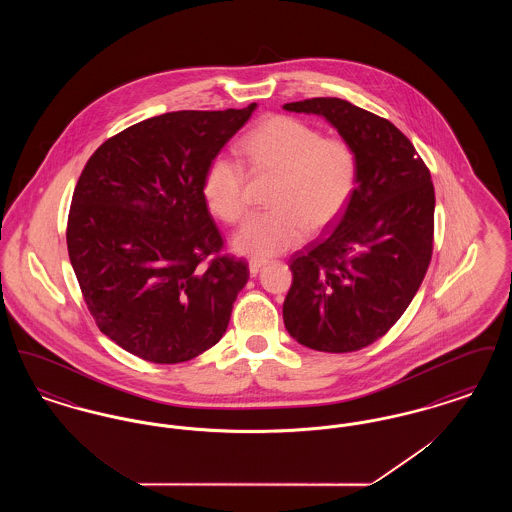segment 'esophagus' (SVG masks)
<instances>
[{
    "label": "esophagus",
    "mask_w": 512,
    "mask_h": 512,
    "mask_svg": "<svg viewBox=\"0 0 512 512\" xmlns=\"http://www.w3.org/2000/svg\"><path fill=\"white\" fill-rule=\"evenodd\" d=\"M265 265H267V261H257V259L249 261V274L257 276L261 272V268H265Z\"/></svg>",
    "instance_id": "esophagus-1"
}]
</instances>
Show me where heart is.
Listing matches in <instances>:
<instances>
[{
  "instance_id": "heart-1",
  "label": "heart",
  "mask_w": 512,
  "mask_h": 512,
  "mask_svg": "<svg viewBox=\"0 0 512 512\" xmlns=\"http://www.w3.org/2000/svg\"><path fill=\"white\" fill-rule=\"evenodd\" d=\"M240 151L253 171L278 172L268 203L274 207L253 215L234 236V249L253 259H268L301 244L307 228L318 232L340 219L357 182V157L341 138H322L305 122L272 115L251 128ZM244 169L238 161L217 155L203 178L209 209L238 222L247 211Z\"/></svg>"
}]
</instances>
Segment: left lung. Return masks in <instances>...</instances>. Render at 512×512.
<instances>
[{
	"label": "left lung",
	"mask_w": 512,
	"mask_h": 512,
	"mask_svg": "<svg viewBox=\"0 0 512 512\" xmlns=\"http://www.w3.org/2000/svg\"><path fill=\"white\" fill-rule=\"evenodd\" d=\"M330 122L357 157V182L322 240L292 257L284 324L293 340L349 353L382 338L432 259L436 195L428 167L390 121L338 98L284 105Z\"/></svg>",
	"instance_id": "1"
}]
</instances>
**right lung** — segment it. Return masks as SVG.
Here are the masks:
<instances>
[{"mask_svg":"<svg viewBox=\"0 0 512 512\" xmlns=\"http://www.w3.org/2000/svg\"><path fill=\"white\" fill-rule=\"evenodd\" d=\"M255 107L174 111L128 126L78 178L67 224L76 280L99 330L144 361H190L228 328L249 268L219 255L203 178Z\"/></svg>","mask_w":512,"mask_h":512,"instance_id":"1","label":"right lung"}]
</instances>
